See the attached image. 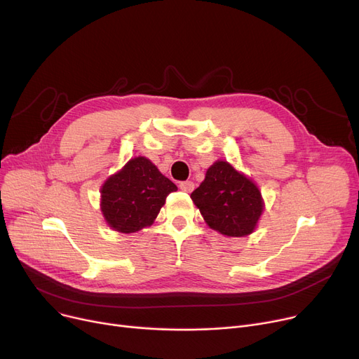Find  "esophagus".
Returning <instances> with one entry per match:
<instances>
[{
  "instance_id": "obj_1",
  "label": "esophagus",
  "mask_w": 359,
  "mask_h": 359,
  "mask_svg": "<svg viewBox=\"0 0 359 359\" xmlns=\"http://www.w3.org/2000/svg\"><path fill=\"white\" fill-rule=\"evenodd\" d=\"M179 187H180V189H182L183 192H187V194H191V192L194 191V187H195V183H194V182H191V180H186V182H182V183L179 184Z\"/></svg>"
}]
</instances>
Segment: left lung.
<instances>
[{"label":"left lung","mask_w":359,"mask_h":359,"mask_svg":"<svg viewBox=\"0 0 359 359\" xmlns=\"http://www.w3.org/2000/svg\"><path fill=\"white\" fill-rule=\"evenodd\" d=\"M191 198L206 224L229 237L253 233L263 211L257 186L227 161L214 163Z\"/></svg>","instance_id":"1"}]
</instances>
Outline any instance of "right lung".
I'll return each instance as SVG.
<instances>
[{
    "label": "right lung",
    "mask_w": 359,
    "mask_h": 359,
    "mask_svg": "<svg viewBox=\"0 0 359 359\" xmlns=\"http://www.w3.org/2000/svg\"><path fill=\"white\" fill-rule=\"evenodd\" d=\"M177 186L145 157L132 158L102 187V212L111 229L135 233L153 224Z\"/></svg>",
    "instance_id": "1"
}]
</instances>
